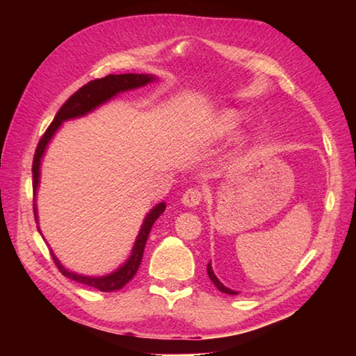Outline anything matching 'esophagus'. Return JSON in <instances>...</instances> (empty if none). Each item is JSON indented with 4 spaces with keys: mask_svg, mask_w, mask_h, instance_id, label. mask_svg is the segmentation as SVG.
Segmentation results:
<instances>
[{
    "mask_svg": "<svg viewBox=\"0 0 356 356\" xmlns=\"http://www.w3.org/2000/svg\"><path fill=\"white\" fill-rule=\"evenodd\" d=\"M204 193L200 188H188L182 196V204L186 207H196L202 201Z\"/></svg>",
    "mask_w": 356,
    "mask_h": 356,
    "instance_id": "esophagus-1",
    "label": "esophagus"
}]
</instances>
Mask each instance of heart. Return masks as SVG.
Segmentation results:
<instances>
[{
    "mask_svg": "<svg viewBox=\"0 0 356 356\" xmlns=\"http://www.w3.org/2000/svg\"><path fill=\"white\" fill-rule=\"evenodd\" d=\"M238 124H240L238 113L232 110H225L215 118L213 131L216 136H227L238 127Z\"/></svg>",
    "mask_w": 356,
    "mask_h": 356,
    "instance_id": "1",
    "label": "heart"
}]
</instances>
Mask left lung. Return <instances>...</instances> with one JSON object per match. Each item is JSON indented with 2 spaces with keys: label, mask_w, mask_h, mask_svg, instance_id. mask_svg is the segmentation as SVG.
Returning <instances> with one entry per match:
<instances>
[{
  "label": "left lung",
  "mask_w": 356,
  "mask_h": 356,
  "mask_svg": "<svg viewBox=\"0 0 356 356\" xmlns=\"http://www.w3.org/2000/svg\"><path fill=\"white\" fill-rule=\"evenodd\" d=\"M207 275H209V278L212 280V282H213V284L216 286V289H218L220 292H222V293H227V295H237V292H236V291H231V289H227L226 286H222V284H221L220 280L216 278V276H215L213 270H212V265H210V262L207 264Z\"/></svg>",
  "instance_id": "1"
}]
</instances>
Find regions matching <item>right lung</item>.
Here are the masks:
<instances>
[{
    "label": "right lung",
    "mask_w": 356,
    "mask_h": 356,
    "mask_svg": "<svg viewBox=\"0 0 356 356\" xmlns=\"http://www.w3.org/2000/svg\"><path fill=\"white\" fill-rule=\"evenodd\" d=\"M155 76L152 75H144V74H120V75H106L105 78H99V80H92L88 84H84L83 88L78 89L75 94H72L70 97L65 100V104L59 108V111L56 113L55 119L50 124V127L45 130L44 136L40 138V141L35 147V154H34V160H33V190L34 193L38 191V185H39V176H40V160L42 155H44L47 144L50 143L53 135L56 134V130L61 127V124L64 120L74 119V118H81L84 114L91 113L95 108L100 106L102 104H105L110 99H113L114 95H118L119 92L129 91V89H136L141 88L144 84H147L150 81H154ZM166 204L160 202L150 210L147 213L146 218H144L143 226L140 229V234H138L134 250H131V256L129 257V261L125 262L122 267L118 268L116 272H113L106 276H83L74 272H69L65 270L61 262L58 261V257L51 252L53 261H55L56 267L59 272H61L65 278H69L72 281L81 282V284H86L89 287L99 289L100 292H114L122 289L127 282L134 278L136 275L138 268H140V264L143 261V252H144V246H146L147 237L150 229H152L154 222L156 218L165 212ZM34 218L35 222H38V210H35L34 206Z\"/></svg>",
    "instance_id": "1"
}]
</instances>
